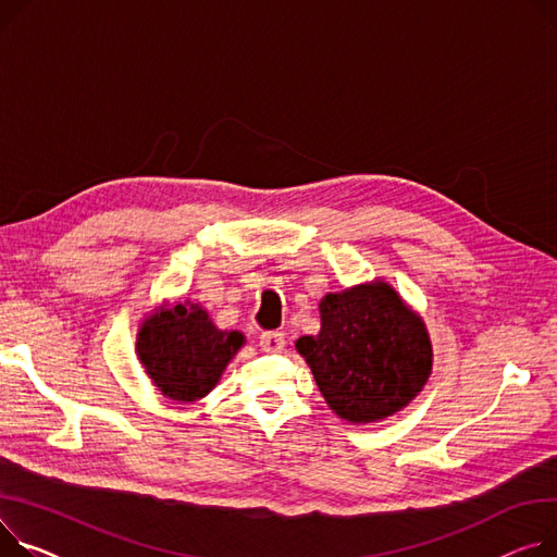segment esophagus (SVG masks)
I'll list each match as a JSON object with an SVG mask.
<instances>
[{"label":"esophagus","instance_id":"1","mask_svg":"<svg viewBox=\"0 0 557 557\" xmlns=\"http://www.w3.org/2000/svg\"><path fill=\"white\" fill-rule=\"evenodd\" d=\"M259 347H262L264 351H271V354H277L286 347V338L282 331H264L262 336H259Z\"/></svg>","mask_w":557,"mask_h":557}]
</instances>
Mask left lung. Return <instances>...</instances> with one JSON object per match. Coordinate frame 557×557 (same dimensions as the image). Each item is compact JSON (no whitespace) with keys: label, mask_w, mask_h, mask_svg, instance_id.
<instances>
[{"label":"left lung","mask_w":557,"mask_h":557,"mask_svg":"<svg viewBox=\"0 0 557 557\" xmlns=\"http://www.w3.org/2000/svg\"><path fill=\"white\" fill-rule=\"evenodd\" d=\"M320 331L295 341L326 405L349 423L405 410L432 374L430 331L398 290L376 277L326 293Z\"/></svg>","instance_id":"obj_1"}]
</instances>
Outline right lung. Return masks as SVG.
<instances>
[{"instance_id": "add662e5", "label": "right lung", "mask_w": 557, "mask_h": 557, "mask_svg": "<svg viewBox=\"0 0 557 557\" xmlns=\"http://www.w3.org/2000/svg\"><path fill=\"white\" fill-rule=\"evenodd\" d=\"M244 345L242 331H221L193 300L154 307L136 331L145 374L165 398L183 405L206 398Z\"/></svg>"}]
</instances>
